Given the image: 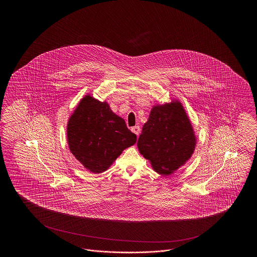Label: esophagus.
<instances>
[{"label":"esophagus","mask_w":257,"mask_h":257,"mask_svg":"<svg viewBox=\"0 0 257 257\" xmlns=\"http://www.w3.org/2000/svg\"><path fill=\"white\" fill-rule=\"evenodd\" d=\"M131 130H132V132L137 135L138 137H139V135L141 133V128H140V126H134V127H132Z\"/></svg>","instance_id":"1"}]
</instances>
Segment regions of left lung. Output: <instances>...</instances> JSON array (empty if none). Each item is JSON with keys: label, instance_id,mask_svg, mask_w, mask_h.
<instances>
[{"label": "left lung", "instance_id": "1", "mask_svg": "<svg viewBox=\"0 0 257 257\" xmlns=\"http://www.w3.org/2000/svg\"><path fill=\"white\" fill-rule=\"evenodd\" d=\"M196 145L193 125L178 100L153 106L137 144L152 169L163 175H170L184 166Z\"/></svg>", "mask_w": 257, "mask_h": 257}]
</instances>
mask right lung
Wrapping results in <instances>:
<instances>
[{
	"label": "right lung",
	"mask_w": 257,
	"mask_h": 257,
	"mask_svg": "<svg viewBox=\"0 0 257 257\" xmlns=\"http://www.w3.org/2000/svg\"><path fill=\"white\" fill-rule=\"evenodd\" d=\"M67 142L70 152L92 173L107 171L137 136L109 104L89 94L82 98L68 119Z\"/></svg>",
	"instance_id": "1"
}]
</instances>
